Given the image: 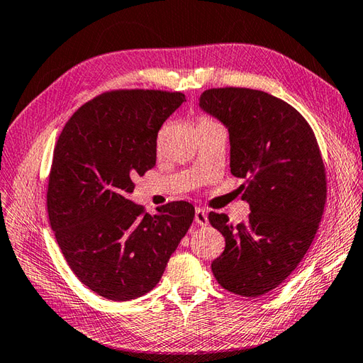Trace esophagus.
<instances>
[{"mask_svg":"<svg viewBox=\"0 0 363 363\" xmlns=\"http://www.w3.org/2000/svg\"><path fill=\"white\" fill-rule=\"evenodd\" d=\"M208 214H206V211L201 208H196L195 209V223L200 225V226H206L208 225Z\"/></svg>","mask_w":363,"mask_h":363,"instance_id":"34e87169","label":"esophagus"}]
</instances>
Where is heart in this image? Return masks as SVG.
<instances>
[{"label":"heart","instance_id":"1","mask_svg":"<svg viewBox=\"0 0 363 363\" xmlns=\"http://www.w3.org/2000/svg\"><path fill=\"white\" fill-rule=\"evenodd\" d=\"M206 124H216V121L211 118H206V116L200 118V121H198V125H206Z\"/></svg>","mask_w":363,"mask_h":363}]
</instances>
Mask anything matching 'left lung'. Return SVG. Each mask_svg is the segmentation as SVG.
<instances>
[{"mask_svg":"<svg viewBox=\"0 0 363 363\" xmlns=\"http://www.w3.org/2000/svg\"><path fill=\"white\" fill-rule=\"evenodd\" d=\"M200 106L228 127L231 173L242 177L245 222L211 212L225 250L212 262L218 285L259 297L285 281L308 252L328 200V177L315 132L279 97L248 88H212Z\"/></svg>","mask_w":363,"mask_h":363,"instance_id":"1","label":"left lung"}]
</instances>
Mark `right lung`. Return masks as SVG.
Masks as SVG:
<instances>
[{
    "mask_svg": "<svg viewBox=\"0 0 363 363\" xmlns=\"http://www.w3.org/2000/svg\"><path fill=\"white\" fill-rule=\"evenodd\" d=\"M182 92L119 89L78 108L56 141L47 186L50 226L69 267L110 301L149 293L195 217L187 201L147 214L129 200L133 179L155 165L162 124Z\"/></svg>",
    "mask_w": 363,
    "mask_h": 363,
    "instance_id": "obj_1",
    "label": "right lung"
}]
</instances>
